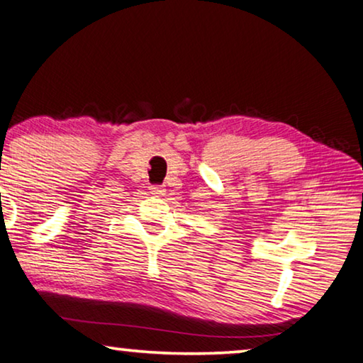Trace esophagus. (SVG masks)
<instances>
[{
  "instance_id": "1",
  "label": "esophagus",
  "mask_w": 363,
  "mask_h": 363,
  "mask_svg": "<svg viewBox=\"0 0 363 363\" xmlns=\"http://www.w3.org/2000/svg\"><path fill=\"white\" fill-rule=\"evenodd\" d=\"M150 191H151L152 196H156V197H162V196H164L166 189L162 187V186H151V187H150Z\"/></svg>"
}]
</instances>
